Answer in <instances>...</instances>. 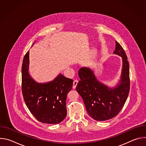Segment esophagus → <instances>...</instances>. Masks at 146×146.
Listing matches in <instances>:
<instances>
[{
  "instance_id": "obj_1",
  "label": "esophagus",
  "mask_w": 146,
  "mask_h": 146,
  "mask_svg": "<svg viewBox=\"0 0 146 146\" xmlns=\"http://www.w3.org/2000/svg\"><path fill=\"white\" fill-rule=\"evenodd\" d=\"M77 84H78V80H74V81H73V89H75V88H76V87Z\"/></svg>"
}]
</instances>
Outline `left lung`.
<instances>
[{
    "instance_id": "left-lung-1",
    "label": "left lung",
    "mask_w": 146,
    "mask_h": 146,
    "mask_svg": "<svg viewBox=\"0 0 146 146\" xmlns=\"http://www.w3.org/2000/svg\"><path fill=\"white\" fill-rule=\"evenodd\" d=\"M114 54L122 57V69L119 84L110 88L99 82L88 68L78 70L80 80L76 87L90 117L96 121H106L116 116L121 110L130 89L129 65L122 46L115 41Z\"/></svg>"
}]
</instances>
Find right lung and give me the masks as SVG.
Returning <instances> with one entry per match:
<instances>
[{
    "label": "right lung",
    "instance_id": "right-lung-1",
    "mask_svg": "<svg viewBox=\"0 0 146 146\" xmlns=\"http://www.w3.org/2000/svg\"><path fill=\"white\" fill-rule=\"evenodd\" d=\"M28 51L22 65V92L27 106L38 121L56 124L67 114V95L72 89L73 80L59 74L54 80L37 83L29 75Z\"/></svg>",
    "mask_w": 146,
    "mask_h": 146
}]
</instances>
